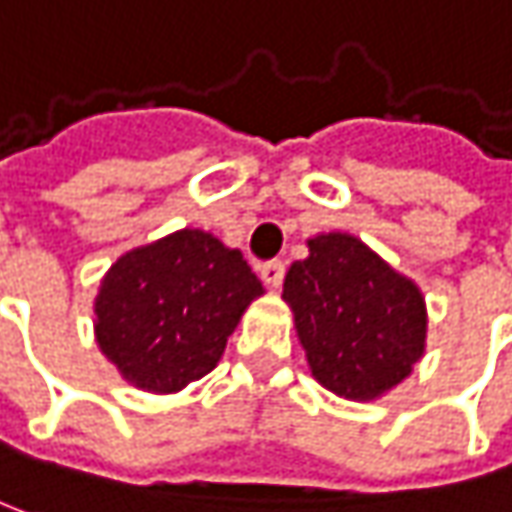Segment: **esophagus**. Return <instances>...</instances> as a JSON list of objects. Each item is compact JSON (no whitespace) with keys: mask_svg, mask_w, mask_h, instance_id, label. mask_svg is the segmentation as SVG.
Here are the masks:
<instances>
[{"mask_svg":"<svg viewBox=\"0 0 512 512\" xmlns=\"http://www.w3.org/2000/svg\"><path fill=\"white\" fill-rule=\"evenodd\" d=\"M259 274H262V279H265L271 288H279L282 279H285V265H282V262H268V265L259 268Z\"/></svg>","mask_w":512,"mask_h":512,"instance_id":"esophagus-1","label":"esophagus"}]
</instances>
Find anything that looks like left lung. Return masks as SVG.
Segmentation results:
<instances>
[{"label": "left lung", "instance_id": "left-lung-1", "mask_svg": "<svg viewBox=\"0 0 512 512\" xmlns=\"http://www.w3.org/2000/svg\"><path fill=\"white\" fill-rule=\"evenodd\" d=\"M309 256L285 274L311 376L341 399L373 402L425 355L428 311L420 285L352 233L311 236Z\"/></svg>", "mask_w": 512, "mask_h": 512}]
</instances>
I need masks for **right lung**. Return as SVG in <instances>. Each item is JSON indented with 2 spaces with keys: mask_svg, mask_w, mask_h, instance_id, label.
Listing matches in <instances>:
<instances>
[{
  "mask_svg": "<svg viewBox=\"0 0 512 512\" xmlns=\"http://www.w3.org/2000/svg\"><path fill=\"white\" fill-rule=\"evenodd\" d=\"M262 294L241 250L186 227L110 265L92 306L95 344L133 387L177 393L215 370Z\"/></svg>",
  "mask_w": 512,
  "mask_h": 512,
  "instance_id": "1",
  "label": "right lung"
}]
</instances>
